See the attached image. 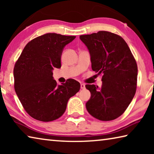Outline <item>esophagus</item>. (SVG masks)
Segmentation results:
<instances>
[{
    "instance_id": "1",
    "label": "esophagus",
    "mask_w": 154,
    "mask_h": 154,
    "mask_svg": "<svg viewBox=\"0 0 154 154\" xmlns=\"http://www.w3.org/2000/svg\"><path fill=\"white\" fill-rule=\"evenodd\" d=\"M81 88L82 89H85V85L83 83H81Z\"/></svg>"
}]
</instances>
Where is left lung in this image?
Segmentation results:
<instances>
[{
	"instance_id": "left-lung-1",
	"label": "left lung",
	"mask_w": 154,
	"mask_h": 154,
	"mask_svg": "<svg viewBox=\"0 0 154 154\" xmlns=\"http://www.w3.org/2000/svg\"><path fill=\"white\" fill-rule=\"evenodd\" d=\"M79 38L89 50L92 69L103 75L101 88L85 85L91 93L87 110L99 120H113L124 113L136 92V60L124 38L114 33L99 31Z\"/></svg>"
}]
</instances>
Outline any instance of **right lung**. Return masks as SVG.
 I'll use <instances>...</instances> for the list:
<instances>
[{"instance_id":"obj_1","label":"right lung","mask_w":154,"mask_h":154,"mask_svg":"<svg viewBox=\"0 0 154 154\" xmlns=\"http://www.w3.org/2000/svg\"><path fill=\"white\" fill-rule=\"evenodd\" d=\"M75 36L47 33L30 41L21 54L14 70V88L26 111L34 119L51 122L64 113L69 98L80 90V83L69 79L58 85L54 68L61 67L64 47Z\"/></svg>"}]
</instances>
